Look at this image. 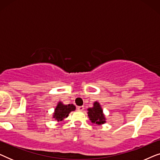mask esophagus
Wrapping results in <instances>:
<instances>
[{"label":"esophagus","instance_id":"obj_1","mask_svg":"<svg viewBox=\"0 0 160 160\" xmlns=\"http://www.w3.org/2000/svg\"><path fill=\"white\" fill-rule=\"evenodd\" d=\"M84 106H78L77 107V110L79 111H82L83 110H84Z\"/></svg>","mask_w":160,"mask_h":160}]
</instances>
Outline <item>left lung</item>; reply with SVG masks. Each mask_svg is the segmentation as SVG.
Wrapping results in <instances>:
<instances>
[{
	"instance_id": "1",
	"label": "left lung",
	"mask_w": 160,
	"mask_h": 160,
	"mask_svg": "<svg viewBox=\"0 0 160 160\" xmlns=\"http://www.w3.org/2000/svg\"><path fill=\"white\" fill-rule=\"evenodd\" d=\"M87 111H88L87 112L88 117L92 123L98 124V125L106 123V119L105 117L103 111L100 104L98 101L94 102L93 107L89 108Z\"/></svg>"
}]
</instances>
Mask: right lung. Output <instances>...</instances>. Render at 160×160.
<instances>
[{"instance_id":"right-lung-1","label":"right lung","mask_w":160,"mask_h":160,"mask_svg":"<svg viewBox=\"0 0 160 160\" xmlns=\"http://www.w3.org/2000/svg\"><path fill=\"white\" fill-rule=\"evenodd\" d=\"M76 110V106L73 104L65 105L62 102H59L57 105L54 112L53 113V117L54 119L57 120L58 122H62L64 119L68 117L69 113L71 111Z\"/></svg>"}]
</instances>
